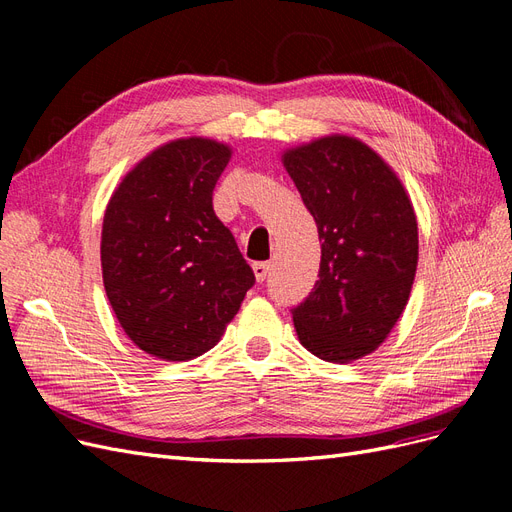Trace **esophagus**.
Wrapping results in <instances>:
<instances>
[{
  "label": "esophagus",
  "mask_w": 512,
  "mask_h": 512,
  "mask_svg": "<svg viewBox=\"0 0 512 512\" xmlns=\"http://www.w3.org/2000/svg\"><path fill=\"white\" fill-rule=\"evenodd\" d=\"M252 269H254L256 280H258V282H265L269 271H271V265H269V262H254Z\"/></svg>",
  "instance_id": "obj_1"
}]
</instances>
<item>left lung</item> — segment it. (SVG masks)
I'll return each instance as SVG.
<instances>
[{"instance_id": "obj_1", "label": "left lung", "mask_w": 512, "mask_h": 512, "mask_svg": "<svg viewBox=\"0 0 512 512\" xmlns=\"http://www.w3.org/2000/svg\"><path fill=\"white\" fill-rule=\"evenodd\" d=\"M282 160L322 241L318 282L292 307L294 329L318 359L356 361L389 337L410 299L412 203L391 166L352 136L318 138Z\"/></svg>"}]
</instances>
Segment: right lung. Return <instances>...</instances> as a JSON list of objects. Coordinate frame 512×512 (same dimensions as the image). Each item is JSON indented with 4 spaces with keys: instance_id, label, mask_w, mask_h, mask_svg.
<instances>
[{
    "instance_id": "right-lung-1",
    "label": "right lung",
    "mask_w": 512,
    "mask_h": 512,
    "mask_svg": "<svg viewBox=\"0 0 512 512\" xmlns=\"http://www.w3.org/2000/svg\"><path fill=\"white\" fill-rule=\"evenodd\" d=\"M230 147L170 141L123 177L102 224L106 297L132 342L164 361H190L220 342L256 282L213 211Z\"/></svg>"
}]
</instances>
